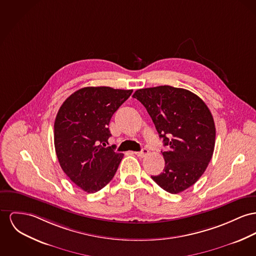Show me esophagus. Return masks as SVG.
<instances>
[{
	"label": "esophagus",
	"mask_w": 256,
	"mask_h": 256,
	"mask_svg": "<svg viewBox=\"0 0 256 256\" xmlns=\"http://www.w3.org/2000/svg\"><path fill=\"white\" fill-rule=\"evenodd\" d=\"M135 154H136V156H138V157H146L148 154V150L142 148L140 152H135Z\"/></svg>",
	"instance_id": "esophagus-1"
}]
</instances>
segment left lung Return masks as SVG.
<instances>
[{
  "label": "left lung",
  "mask_w": 256,
  "mask_h": 256,
  "mask_svg": "<svg viewBox=\"0 0 256 256\" xmlns=\"http://www.w3.org/2000/svg\"><path fill=\"white\" fill-rule=\"evenodd\" d=\"M146 108L166 152L163 172L152 176L172 194L193 186L204 174L214 150L216 126L204 104L191 91L169 86L138 89L133 95Z\"/></svg>",
  "instance_id": "obj_1"
}]
</instances>
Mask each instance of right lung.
<instances>
[{
    "mask_svg": "<svg viewBox=\"0 0 256 256\" xmlns=\"http://www.w3.org/2000/svg\"><path fill=\"white\" fill-rule=\"evenodd\" d=\"M133 90L84 87L68 97L54 122V146L70 180L88 193L104 188L114 176L123 154L106 146L108 124Z\"/></svg>",
    "mask_w": 256,
    "mask_h": 256,
    "instance_id": "obj_1",
    "label": "right lung"
}]
</instances>
